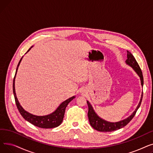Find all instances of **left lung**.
<instances>
[{
    "label": "left lung",
    "mask_w": 153,
    "mask_h": 153,
    "mask_svg": "<svg viewBox=\"0 0 153 153\" xmlns=\"http://www.w3.org/2000/svg\"><path fill=\"white\" fill-rule=\"evenodd\" d=\"M126 62L127 64H128V65H130L131 67H132L136 73H137L138 75L140 76L141 79V85L143 86V76L141 69L139 66L138 63L137 62L134 57L133 56V54L128 51H127V59L126 60ZM143 93H142L141 100L138 104V105L133 113V114L128 118H127L126 119H125L122 120V121H120L116 123L108 122L99 117L95 113V111L92 107L90 104V103L88 101H87L88 107H89V110H88L87 115H88V118H89L91 125L92 126V128H94L95 130L99 131H102V132L114 131L125 126L133 119V118L134 117V116L136 113V111H137L138 109L139 108L142 101V99H143Z\"/></svg>",
    "instance_id": "left-lung-1"
}]
</instances>
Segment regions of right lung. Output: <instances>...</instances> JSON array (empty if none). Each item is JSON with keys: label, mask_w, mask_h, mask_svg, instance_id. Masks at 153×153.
Wrapping results in <instances>:
<instances>
[{"label": "right lung", "mask_w": 153, "mask_h": 153, "mask_svg": "<svg viewBox=\"0 0 153 153\" xmlns=\"http://www.w3.org/2000/svg\"><path fill=\"white\" fill-rule=\"evenodd\" d=\"M31 48L27 51V52L31 49ZM22 58L20 59L19 62L18 64V66H17V69H16V72H15V74L13 81V95H14L16 105H17V107L19 112L20 113L21 115L23 117L24 119L26 120L27 121H28L32 125H33L36 126H38L39 128H53L58 126L59 125H61V123L62 122L64 113H65V110H66L67 105H68V103L72 100H73V99L75 98V97L74 96H73V97H72L67 99L64 102H63L59 106V107L56 109V110H55L53 113L48 115L36 116L34 115H32V114L28 113V112H27V111H25L20 105V103L18 101V99L17 98V96H16L15 91V78L16 74H17V71L19 66L22 61Z\"/></svg>", "instance_id": "right-lung-1"}]
</instances>
